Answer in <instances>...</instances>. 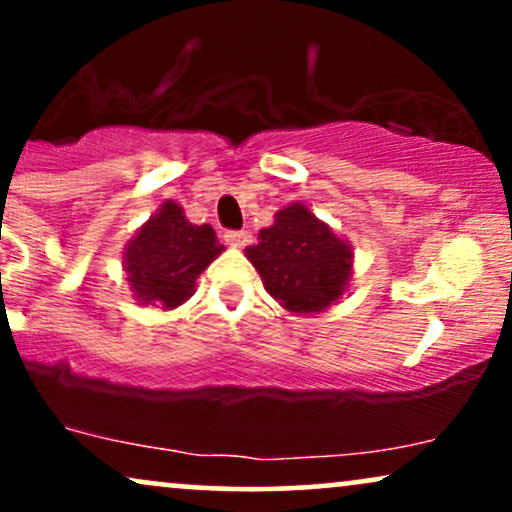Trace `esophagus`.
<instances>
[{
  "instance_id": "1",
  "label": "esophagus",
  "mask_w": 512,
  "mask_h": 512,
  "mask_svg": "<svg viewBox=\"0 0 512 512\" xmlns=\"http://www.w3.org/2000/svg\"><path fill=\"white\" fill-rule=\"evenodd\" d=\"M226 243L233 248H245L252 243V236L248 231H226Z\"/></svg>"
}]
</instances>
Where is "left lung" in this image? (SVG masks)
Wrapping results in <instances>:
<instances>
[{"label":"left lung","instance_id":"1","mask_svg":"<svg viewBox=\"0 0 512 512\" xmlns=\"http://www.w3.org/2000/svg\"><path fill=\"white\" fill-rule=\"evenodd\" d=\"M245 257L269 296L296 315L325 313L344 296L354 274V248L303 202L276 211L272 226L262 228Z\"/></svg>","mask_w":512,"mask_h":512}]
</instances>
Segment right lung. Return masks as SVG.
Returning <instances> with one entry per match:
<instances>
[{
    "label": "right lung",
    "mask_w": 512,
    "mask_h": 512,
    "mask_svg": "<svg viewBox=\"0 0 512 512\" xmlns=\"http://www.w3.org/2000/svg\"><path fill=\"white\" fill-rule=\"evenodd\" d=\"M221 252L209 223H190L180 204L166 199L125 245L122 267L139 305L173 310L195 293L199 274Z\"/></svg>",
    "instance_id": "right-lung-1"
}]
</instances>
